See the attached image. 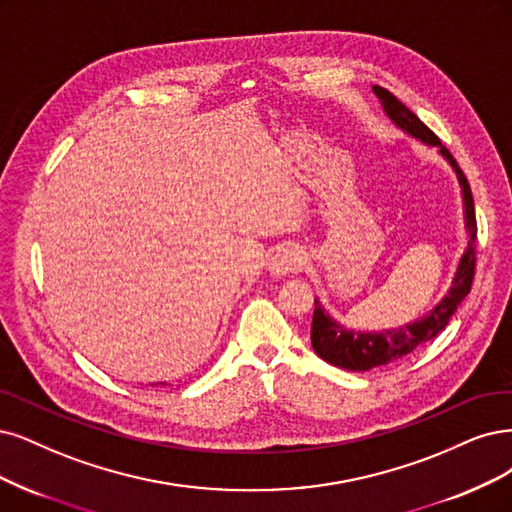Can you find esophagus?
<instances>
[{"label":"esophagus","instance_id":"1","mask_svg":"<svg viewBox=\"0 0 512 512\" xmlns=\"http://www.w3.org/2000/svg\"><path fill=\"white\" fill-rule=\"evenodd\" d=\"M305 256L298 248H281L269 258V271L275 277H286L303 269Z\"/></svg>","mask_w":512,"mask_h":512}]
</instances>
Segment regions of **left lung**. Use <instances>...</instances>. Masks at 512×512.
<instances>
[{"label": "left lung", "mask_w": 512, "mask_h": 512, "mask_svg": "<svg viewBox=\"0 0 512 512\" xmlns=\"http://www.w3.org/2000/svg\"><path fill=\"white\" fill-rule=\"evenodd\" d=\"M373 91L379 97L385 114L392 118V122H396V127L421 139V142L428 146H436L438 152L443 154L455 169L457 180H460V186L464 192L466 231L470 233V241L464 256L460 258V267L455 271L449 294L428 315H424L421 320L413 324H404L400 328L381 330V332L347 330L332 320L320 305V301H315L313 322H311V345L315 349V354L322 360L345 370L379 368L409 356L411 351L417 349L419 345L432 341L436 334L449 324L457 307L464 303V298L472 288L474 267H477V252H474L477 250V245H474L477 243V216H474V201H472L470 184L466 180L464 171L455 163L451 152L440 144V139L396 95H392L387 88H381V86H375Z\"/></svg>", "instance_id": "8db88e82"}]
</instances>
